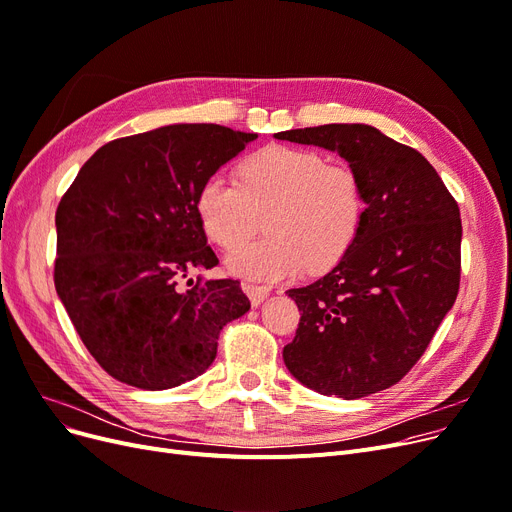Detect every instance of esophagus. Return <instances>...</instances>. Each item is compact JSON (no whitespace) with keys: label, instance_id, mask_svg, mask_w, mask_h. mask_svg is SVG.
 <instances>
[{"label":"esophagus","instance_id":"1","mask_svg":"<svg viewBox=\"0 0 512 512\" xmlns=\"http://www.w3.org/2000/svg\"><path fill=\"white\" fill-rule=\"evenodd\" d=\"M242 291L247 293V297L251 299V305L257 307V305H261L265 299L270 297L272 288H268V286H257V284H251V282H244V284H242Z\"/></svg>","mask_w":512,"mask_h":512}]
</instances>
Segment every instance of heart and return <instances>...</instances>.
Here are the masks:
<instances>
[{
	"label": "heart",
	"instance_id": "1",
	"mask_svg": "<svg viewBox=\"0 0 512 512\" xmlns=\"http://www.w3.org/2000/svg\"><path fill=\"white\" fill-rule=\"evenodd\" d=\"M238 177L236 184L211 173L196 192L201 226L224 249L248 237L266 213L269 236L228 253L234 276L276 282L305 268L324 272L360 232L366 205L358 175L320 152L274 144L244 159Z\"/></svg>",
	"mask_w": 512,
	"mask_h": 512
}]
</instances>
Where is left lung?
Segmentation results:
<instances>
[{
  "mask_svg": "<svg viewBox=\"0 0 512 512\" xmlns=\"http://www.w3.org/2000/svg\"><path fill=\"white\" fill-rule=\"evenodd\" d=\"M337 152L358 175L364 219L324 278L286 291L301 320L282 351L295 379L322 395L360 399L418 362L460 284L458 205L422 154L364 123L274 133Z\"/></svg>",
  "mask_w": 512,
  "mask_h": 512,
  "instance_id": "left-lung-1",
  "label": "left lung"
}]
</instances>
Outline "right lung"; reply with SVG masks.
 <instances>
[{"label":"right lung","instance_id":"right-lung-1","mask_svg":"<svg viewBox=\"0 0 512 512\" xmlns=\"http://www.w3.org/2000/svg\"><path fill=\"white\" fill-rule=\"evenodd\" d=\"M253 140L257 133L213 123L113 140L62 196L56 293L117 381L163 391L196 379L215 360L221 328L251 309L238 280L188 276L217 265L196 192Z\"/></svg>","mask_w":512,"mask_h":512}]
</instances>
